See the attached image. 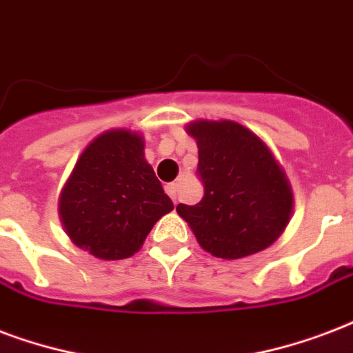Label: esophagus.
<instances>
[{"instance_id": "34e87169", "label": "esophagus", "mask_w": 353, "mask_h": 353, "mask_svg": "<svg viewBox=\"0 0 353 353\" xmlns=\"http://www.w3.org/2000/svg\"><path fill=\"white\" fill-rule=\"evenodd\" d=\"M165 190H166V194L170 196L172 200L174 201L177 200V192H179V185H177V183H170V185H166Z\"/></svg>"}]
</instances>
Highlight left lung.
I'll use <instances>...</instances> for the list:
<instances>
[{"label": "left lung", "mask_w": 353, "mask_h": 353, "mask_svg": "<svg viewBox=\"0 0 353 353\" xmlns=\"http://www.w3.org/2000/svg\"><path fill=\"white\" fill-rule=\"evenodd\" d=\"M187 133L198 144L203 198L177 212L205 252L241 259L276 242L289 224L292 190L283 168L259 137L231 120H196Z\"/></svg>", "instance_id": "1"}]
</instances>
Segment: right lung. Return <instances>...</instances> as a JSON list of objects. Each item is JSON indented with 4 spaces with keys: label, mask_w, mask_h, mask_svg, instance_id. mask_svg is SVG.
<instances>
[{
    "label": "right lung",
    "mask_w": 353,
    "mask_h": 353,
    "mask_svg": "<svg viewBox=\"0 0 353 353\" xmlns=\"http://www.w3.org/2000/svg\"><path fill=\"white\" fill-rule=\"evenodd\" d=\"M174 203L144 159V141L111 129L81 153L59 198V214L75 246L94 257H131Z\"/></svg>",
    "instance_id": "right-lung-1"
}]
</instances>
